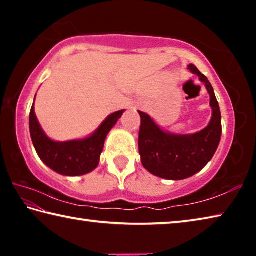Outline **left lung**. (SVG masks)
Masks as SVG:
<instances>
[{
	"instance_id": "1",
	"label": "left lung",
	"mask_w": 256,
	"mask_h": 256,
	"mask_svg": "<svg viewBox=\"0 0 256 256\" xmlns=\"http://www.w3.org/2000/svg\"><path fill=\"white\" fill-rule=\"evenodd\" d=\"M188 70L198 76L210 94L212 118L208 126L192 136H175L160 130L149 115L138 110V152L151 174L166 180H184L200 172L214 157L222 138V114L209 80L190 64Z\"/></svg>"
}]
</instances>
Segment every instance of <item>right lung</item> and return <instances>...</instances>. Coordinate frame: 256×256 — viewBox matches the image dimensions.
Masks as SVG:
<instances>
[{"mask_svg":"<svg viewBox=\"0 0 256 256\" xmlns=\"http://www.w3.org/2000/svg\"><path fill=\"white\" fill-rule=\"evenodd\" d=\"M123 112H112L92 136L84 140L55 142L42 132L32 105L29 115V128L34 149L42 162L60 175L80 176L88 174L98 166L107 134L122 116Z\"/></svg>","mask_w":256,"mask_h":256,"instance_id":"right-lung-1","label":"right lung"}]
</instances>
